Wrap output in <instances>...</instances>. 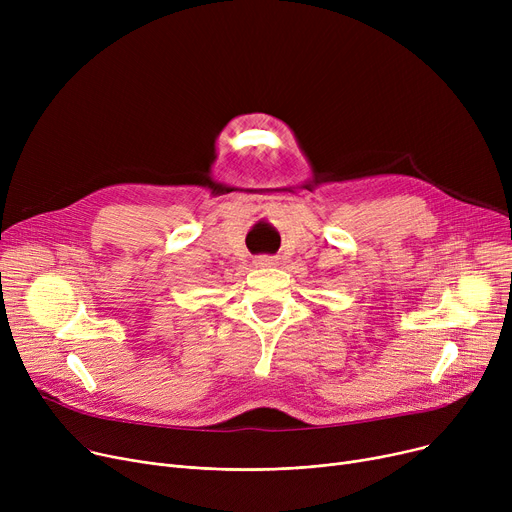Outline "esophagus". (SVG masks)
<instances>
[{
  "mask_svg": "<svg viewBox=\"0 0 512 512\" xmlns=\"http://www.w3.org/2000/svg\"><path fill=\"white\" fill-rule=\"evenodd\" d=\"M255 263L261 265V267H267V265H276V259L270 257V255H263V257H257Z\"/></svg>",
  "mask_w": 512,
  "mask_h": 512,
  "instance_id": "34e87169",
  "label": "esophagus"
}]
</instances>
